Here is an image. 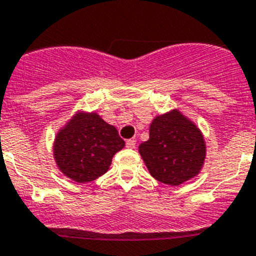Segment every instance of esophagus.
<instances>
[{"mask_svg": "<svg viewBox=\"0 0 256 256\" xmlns=\"http://www.w3.org/2000/svg\"><path fill=\"white\" fill-rule=\"evenodd\" d=\"M135 144H136V140H135V139H128V140H126V147H128V148H134Z\"/></svg>", "mask_w": 256, "mask_h": 256, "instance_id": "obj_1", "label": "esophagus"}]
</instances>
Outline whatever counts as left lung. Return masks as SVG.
Here are the masks:
<instances>
[{
	"instance_id": "obj_1",
	"label": "left lung",
	"mask_w": 256,
	"mask_h": 256,
	"mask_svg": "<svg viewBox=\"0 0 256 256\" xmlns=\"http://www.w3.org/2000/svg\"><path fill=\"white\" fill-rule=\"evenodd\" d=\"M139 154L158 182L180 186L198 175L206 146L200 128L178 110L158 116L150 124V138Z\"/></svg>"
}]
</instances>
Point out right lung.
<instances>
[{"mask_svg": "<svg viewBox=\"0 0 256 256\" xmlns=\"http://www.w3.org/2000/svg\"><path fill=\"white\" fill-rule=\"evenodd\" d=\"M117 128L97 113H76L56 134L54 158L64 175L78 182H93L109 170L124 148Z\"/></svg>", "mask_w": 256, "mask_h": 256, "instance_id": "1", "label": "right lung"}]
</instances>
